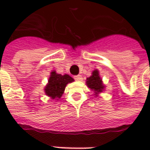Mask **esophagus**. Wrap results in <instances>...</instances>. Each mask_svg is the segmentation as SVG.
Returning a JSON list of instances; mask_svg holds the SVG:
<instances>
[{
  "instance_id": "obj_1",
  "label": "esophagus",
  "mask_w": 150,
  "mask_h": 150,
  "mask_svg": "<svg viewBox=\"0 0 150 150\" xmlns=\"http://www.w3.org/2000/svg\"><path fill=\"white\" fill-rule=\"evenodd\" d=\"M74 78H75V80H76V81H81L82 79H83V78H82V76L80 75H75Z\"/></svg>"
}]
</instances>
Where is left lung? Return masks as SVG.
Here are the masks:
<instances>
[{"label":"left lung","instance_id":"8db88e82","mask_svg":"<svg viewBox=\"0 0 150 150\" xmlns=\"http://www.w3.org/2000/svg\"><path fill=\"white\" fill-rule=\"evenodd\" d=\"M86 84L91 91L94 92L96 96H99V95L102 93L105 89V85L103 83V80L100 75V72L96 70H94L91 75L86 79Z\"/></svg>","mask_w":150,"mask_h":150}]
</instances>
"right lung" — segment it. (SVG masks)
I'll return each mask as SVG.
<instances>
[{"label":"right lung","mask_w":150,"mask_h":150,"mask_svg":"<svg viewBox=\"0 0 150 150\" xmlns=\"http://www.w3.org/2000/svg\"><path fill=\"white\" fill-rule=\"evenodd\" d=\"M74 82V79L69 75H61L56 73L55 71L50 72L48 83L44 88V91L47 96L52 100L56 99L57 100L62 97L64 93L66 86Z\"/></svg>","instance_id":"1"}]
</instances>
